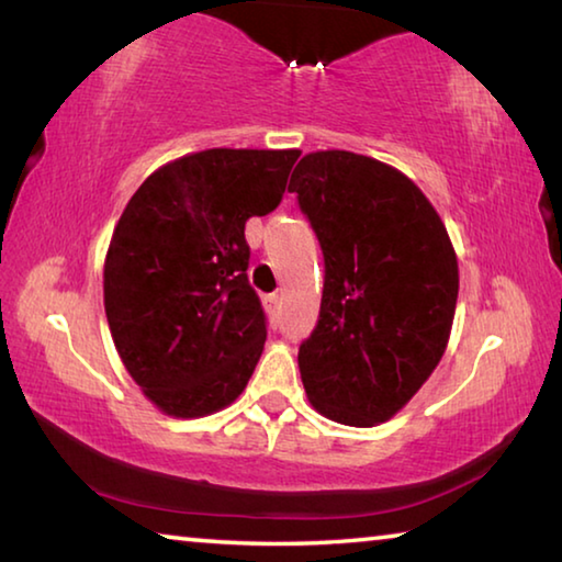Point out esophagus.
Masks as SVG:
<instances>
[{
    "label": "esophagus",
    "instance_id": "obj_1",
    "mask_svg": "<svg viewBox=\"0 0 562 562\" xmlns=\"http://www.w3.org/2000/svg\"><path fill=\"white\" fill-rule=\"evenodd\" d=\"M265 310H268L270 317H278L280 312V294H265Z\"/></svg>",
    "mask_w": 562,
    "mask_h": 562
}]
</instances>
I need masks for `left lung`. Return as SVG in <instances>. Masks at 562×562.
I'll use <instances>...</instances> for the list:
<instances>
[{"label":"left lung","mask_w":562,"mask_h":562,"mask_svg":"<svg viewBox=\"0 0 562 562\" xmlns=\"http://www.w3.org/2000/svg\"><path fill=\"white\" fill-rule=\"evenodd\" d=\"M288 190L325 258L319 319L297 355L304 392L331 422L382 424L449 341L459 297L449 233L404 173L349 150L304 156Z\"/></svg>","instance_id":"obj_1"}]
</instances>
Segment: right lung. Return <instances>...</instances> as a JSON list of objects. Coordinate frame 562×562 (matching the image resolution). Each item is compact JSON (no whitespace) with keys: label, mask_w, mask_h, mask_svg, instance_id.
Returning <instances> with one entry per match:
<instances>
[{"label":"right lung","mask_w":562,"mask_h":562,"mask_svg":"<svg viewBox=\"0 0 562 562\" xmlns=\"http://www.w3.org/2000/svg\"><path fill=\"white\" fill-rule=\"evenodd\" d=\"M300 150L211 148L148 176L113 231L103 304L146 396L170 416L235 402L268 339L245 223L280 205Z\"/></svg>","instance_id":"add662e5"}]
</instances>
